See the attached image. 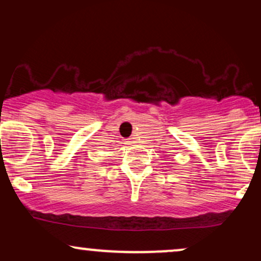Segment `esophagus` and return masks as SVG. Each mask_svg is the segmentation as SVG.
I'll use <instances>...</instances> for the list:
<instances>
[{
    "label": "esophagus",
    "instance_id": "obj_1",
    "mask_svg": "<svg viewBox=\"0 0 261 261\" xmlns=\"http://www.w3.org/2000/svg\"><path fill=\"white\" fill-rule=\"evenodd\" d=\"M125 143H126V145H130V143H133V141H131V140H126V141H125Z\"/></svg>",
    "mask_w": 261,
    "mask_h": 261
}]
</instances>
